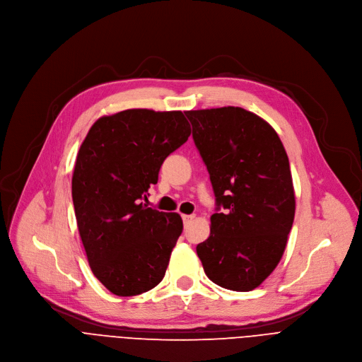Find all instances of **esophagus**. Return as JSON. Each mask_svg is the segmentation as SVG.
I'll use <instances>...</instances> for the list:
<instances>
[{
    "label": "esophagus",
    "mask_w": 362,
    "mask_h": 362,
    "mask_svg": "<svg viewBox=\"0 0 362 362\" xmlns=\"http://www.w3.org/2000/svg\"><path fill=\"white\" fill-rule=\"evenodd\" d=\"M195 218V215H182V220H183V223H185V226L186 224H189L192 220Z\"/></svg>",
    "instance_id": "34e87169"
}]
</instances>
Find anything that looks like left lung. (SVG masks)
I'll return each mask as SVG.
<instances>
[{
  "instance_id": "8db88e82",
  "label": "left lung",
  "mask_w": 362,
  "mask_h": 362,
  "mask_svg": "<svg viewBox=\"0 0 362 362\" xmlns=\"http://www.w3.org/2000/svg\"><path fill=\"white\" fill-rule=\"evenodd\" d=\"M216 201L211 234L197 246L206 276L252 291L284 255L296 214L290 161L275 129L242 107L186 112Z\"/></svg>"
}]
</instances>
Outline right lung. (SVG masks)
Returning a JSON list of instances; mask_svg holds the SVG:
<instances>
[{
    "mask_svg": "<svg viewBox=\"0 0 362 362\" xmlns=\"http://www.w3.org/2000/svg\"><path fill=\"white\" fill-rule=\"evenodd\" d=\"M189 135L180 110L128 109L99 117L81 144L72 173L78 233L94 276L115 296L142 294L164 278L183 223L141 201Z\"/></svg>",
    "mask_w": 362,
    "mask_h": 362,
    "instance_id": "obj_1",
    "label": "right lung"
}]
</instances>
